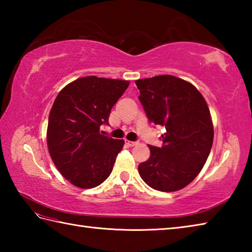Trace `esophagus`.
<instances>
[{"label":"esophagus","instance_id":"34e87169","mask_svg":"<svg viewBox=\"0 0 252 252\" xmlns=\"http://www.w3.org/2000/svg\"><path fill=\"white\" fill-rule=\"evenodd\" d=\"M126 144L129 147H133V146H136L137 144H138V142H132V141H126Z\"/></svg>","mask_w":252,"mask_h":252}]
</instances>
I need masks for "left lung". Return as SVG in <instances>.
<instances>
[{
	"mask_svg": "<svg viewBox=\"0 0 252 252\" xmlns=\"http://www.w3.org/2000/svg\"><path fill=\"white\" fill-rule=\"evenodd\" d=\"M135 84L148 121L165 127L162 146L148 145L151 157L138 164V173L156 190L184 189L200 172L212 147L213 125L206 100L194 85L169 74Z\"/></svg>",
	"mask_w": 252,
	"mask_h": 252,
	"instance_id": "left-lung-1",
	"label": "left lung"
}]
</instances>
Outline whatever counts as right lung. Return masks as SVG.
Masks as SVG:
<instances>
[{"label":"right lung","instance_id":"obj_1","mask_svg":"<svg viewBox=\"0 0 252 252\" xmlns=\"http://www.w3.org/2000/svg\"><path fill=\"white\" fill-rule=\"evenodd\" d=\"M130 82L97 78L77 79L54 100L47 126V147L63 178L80 189H93L110 175L125 141L100 134L112 106Z\"/></svg>","mask_w":252,"mask_h":252}]
</instances>
